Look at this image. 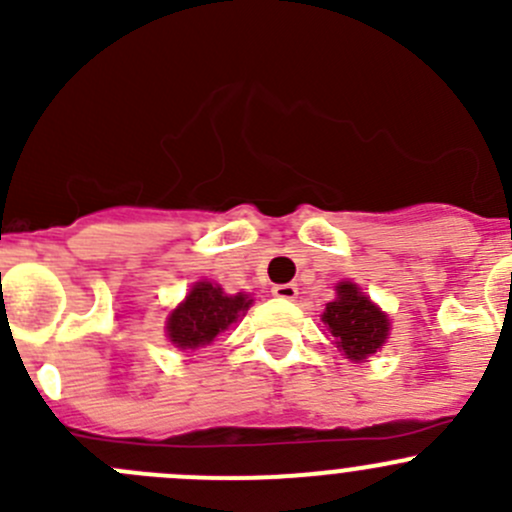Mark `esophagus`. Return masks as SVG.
Returning a JSON list of instances; mask_svg holds the SVG:
<instances>
[{"mask_svg":"<svg viewBox=\"0 0 512 512\" xmlns=\"http://www.w3.org/2000/svg\"><path fill=\"white\" fill-rule=\"evenodd\" d=\"M272 294H275L277 299H287V302H292V299H297V285H275L272 287Z\"/></svg>","mask_w":512,"mask_h":512,"instance_id":"1","label":"esophagus"}]
</instances>
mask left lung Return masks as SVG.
Here are the masks:
<instances>
[{
  "mask_svg": "<svg viewBox=\"0 0 512 512\" xmlns=\"http://www.w3.org/2000/svg\"><path fill=\"white\" fill-rule=\"evenodd\" d=\"M322 322L337 339V347L352 361L371 356L389 337V317L352 282L337 287V299L327 304Z\"/></svg>",
  "mask_w": 512,
  "mask_h": 512,
  "instance_id": "left-lung-1",
  "label": "left lung"
}]
</instances>
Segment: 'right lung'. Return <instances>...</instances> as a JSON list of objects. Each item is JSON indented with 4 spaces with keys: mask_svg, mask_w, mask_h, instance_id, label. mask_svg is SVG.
<instances>
[{
    "mask_svg": "<svg viewBox=\"0 0 512 512\" xmlns=\"http://www.w3.org/2000/svg\"><path fill=\"white\" fill-rule=\"evenodd\" d=\"M252 299L245 294H227L223 287L198 282L185 302L170 314L168 337L180 349H198L213 342L220 332H225L240 314L247 312Z\"/></svg>",
    "mask_w": 512,
    "mask_h": 512,
    "instance_id": "add662e5",
    "label": "right lung"
}]
</instances>
